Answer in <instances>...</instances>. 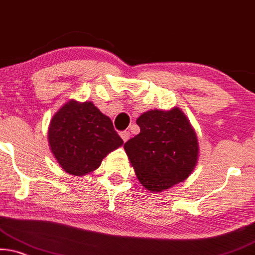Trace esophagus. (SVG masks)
<instances>
[{"instance_id": "esophagus-1", "label": "esophagus", "mask_w": 255, "mask_h": 255, "mask_svg": "<svg viewBox=\"0 0 255 255\" xmlns=\"http://www.w3.org/2000/svg\"><path fill=\"white\" fill-rule=\"evenodd\" d=\"M120 135H121L122 140H124L125 142H126V141H127L128 138H129V135H130V133H129V131H128V130H124V131H121Z\"/></svg>"}]
</instances>
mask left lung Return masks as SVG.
I'll use <instances>...</instances> for the list:
<instances>
[{"label":"left lung","mask_w":255,"mask_h":255,"mask_svg":"<svg viewBox=\"0 0 255 255\" xmlns=\"http://www.w3.org/2000/svg\"><path fill=\"white\" fill-rule=\"evenodd\" d=\"M140 133L125 143L138 181L161 192L188 178L198 161V138L179 108L149 111L136 120Z\"/></svg>","instance_id":"8db88e82"}]
</instances>
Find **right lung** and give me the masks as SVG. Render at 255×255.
Instances as JSON below:
<instances>
[{"label":"right lung","mask_w":255,"mask_h":255,"mask_svg":"<svg viewBox=\"0 0 255 255\" xmlns=\"http://www.w3.org/2000/svg\"><path fill=\"white\" fill-rule=\"evenodd\" d=\"M50 149L67 173L83 175L122 146L111 119L92 102L69 101L54 115L48 129Z\"/></svg>","instance_id":"obj_1"}]
</instances>
